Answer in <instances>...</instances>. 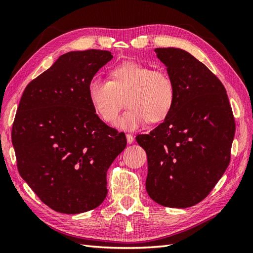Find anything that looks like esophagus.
<instances>
[{"label":"esophagus","instance_id":"esophagus-1","mask_svg":"<svg viewBox=\"0 0 253 253\" xmlns=\"http://www.w3.org/2000/svg\"><path fill=\"white\" fill-rule=\"evenodd\" d=\"M126 140L128 143L134 142V136L132 134H126Z\"/></svg>","mask_w":253,"mask_h":253}]
</instances>
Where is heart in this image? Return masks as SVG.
I'll list each match as a JSON object with an SVG mask.
<instances>
[{
	"label": "heart",
	"mask_w": 253,
	"mask_h": 253,
	"mask_svg": "<svg viewBox=\"0 0 253 253\" xmlns=\"http://www.w3.org/2000/svg\"><path fill=\"white\" fill-rule=\"evenodd\" d=\"M110 81L90 79L87 97L95 114L103 122L113 125L125 105L128 110L118 120L117 126L135 131L151 124L164 121L175 103L176 90L170 75L136 61H125L111 68Z\"/></svg>",
	"instance_id": "1"
}]
</instances>
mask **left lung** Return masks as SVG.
I'll return each instance as SVG.
<instances>
[{"label": "left lung", "instance_id": "1", "mask_svg": "<svg viewBox=\"0 0 253 253\" xmlns=\"http://www.w3.org/2000/svg\"><path fill=\"white\" fill-rule=\"evenodd\" d=\"M172 78L175 103L163 124L136 140L148 156L145 188L157 204L188 208L205 197L230 163L235 122L223 83L180 48H156Z\"/></svg>", "mask_w": 253, "mask_h": 253}]
</instances>
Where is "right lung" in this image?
<instances>
[{
    "label": "right lung",
    "instance_id": "add662e5",
    "mask_svg": "<svg viewBox=\"0 0 253 253\" xmlns=\"http://www.w3.org/2000/svg\"><path fill=\"white\" fill-rule=\"evenodd\" d=\"M108 50L71 51L27 84L11 140L21 177L49 208L77 214L108 194L106 172L125 150V133L95 114L87 84L112 60Z\"/></svg>",
    "mask_w": 253,
    "mask_h": 253
}]
</instances>
